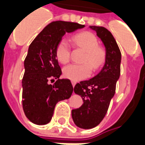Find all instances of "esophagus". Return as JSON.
<instances>
[{
	"instance_id": "esophagus-1",
	"label": "esophagus",
	"mask_w": 145,
	"mask_h": 145,
	"mask_svg": "<svg viewBox=\"0 0 145 145\" xmlns=\"http://www.w3.org/2000/svg\"><path fill=\"white\" fill-rule=\"evenodd\" d=\"M71 84H72L73 87H74V86H75V84H76V81H71Z\"/></svg>"
}]
</instances>
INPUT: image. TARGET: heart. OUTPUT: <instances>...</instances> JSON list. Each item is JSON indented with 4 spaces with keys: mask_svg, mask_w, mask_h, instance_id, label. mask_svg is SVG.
Returning a JSON list of instances; mask_svg holds the SVG:
<instances>
[{
    "mask_svg": "<svg viewBox=\"0 0 145 145\" xmlns=\"http://www.w3.org/2000/svg\"><path fill=\"white\" fill-rule=\"evenodd\" d=\"M73 41L76 46L82 48L85 53L82 57L83 64H71L63 68V74L71 81H78L88 78L91 69L97 71L102 67L106 58L105 49L98 46L97 37L91 32H82L73 37ZM55 55L59 62L66 64L71 57V45L66 38H61L57 43L55 49Z\"/></svg>",
    "mask_w": 145,
    "mask_h": 145,
    "instance_id": "b5f03b06",
    "label": "heart"
}]
</instances>
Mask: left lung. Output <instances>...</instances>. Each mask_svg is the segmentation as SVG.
<instances>
[{
  "label": "left lung",
  "mask_w": 145,
  "mask_h": 145,
  "mask_svg": "<svg viewBox=\"0 0 145 145\" xmlns=\"http://www.w3.org/2000/svg\"><path fill=\"white\" fill-rule=\"evenodd\" d=\"M90 27L96 31L105 46L106 58L97 75L88 81H81L74 88V93L82 97L84 104L72 110V118L78 127L84 129L96 127L104 119L121 74V54L112 34L104 27Z\"/></svg>",
  "instance_id": "1"
}]
</instances>
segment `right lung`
Segmentation results:
<instances>
[{
  "label": "right lung",
  "instance_id": "right-lung-1",
  "mask_svg": "<svg viewBox=\"0 0 145 145\" xmlns=\"http://www.w3.org/2000/svg\"><path fill=\"white\" fill-rule=\"evenodd\" d=\"M74 22L53 21L30 44L24 60L22 79V105L30 121L38 125L51 121L56 104L68 99L73 92L69 79H60L61 69L55 55L57 43L66 33L83 28ZM57 81L54 85L49 81Z\"/></svg>",
  "mask_w": 145,
  "mask_h": 145
}]
</instances>
